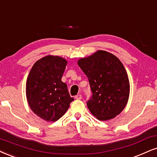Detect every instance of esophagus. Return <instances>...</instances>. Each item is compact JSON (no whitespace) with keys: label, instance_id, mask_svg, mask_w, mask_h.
<instances>
[{"label":"esophagus","instance_id":"34e87169","mask_svg":"<svg viewBox=\"0 0 157 157\" xmlns=\"http://www.w3.org/2000/svg\"><path fill=\"white\" fill-rule=\"evenodd\" d=\"M82 95H81V94H77V95L75 97V98L76 100H81V99H82Z\"/></svg>","mask_w":157,"mask_h":157}]
</instances>
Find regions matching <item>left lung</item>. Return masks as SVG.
I'll return each mask as SVG.
<instances>
[{
  "label": "left lung",
  "mask_w": 157,
  "mask_h": 157,
  "mask_svg": "<svg viewBox=\"0 0 157 157\" xmlns=\"http://www.w3.org/2000/svg\"><path fill=\"white\" fill-rule=\"evenodd\" d=\"M86 74L92 92L87 101L89 110L100 121L113 119L127 105L129 96V81L123 64L106 51L98 50L78 60Z\"/></svg>",
  "instance_id": "8db88e82"
}]
</instances>
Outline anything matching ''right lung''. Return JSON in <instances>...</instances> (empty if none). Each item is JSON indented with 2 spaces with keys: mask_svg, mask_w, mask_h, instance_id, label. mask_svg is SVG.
I'll return each mask as SVG.
<instances>
[{
  "mask_svg": "<svg viewBox=\"0 0 157 157\" xmlns=\"http://www.w3.org/2000/svg\"><path fill=\"white\" fill-rule=\"evenodd\" d=\"M67 62L59 56L47 55L36 61L26 82L28 105L35 114L46 121H56L67 110L73 98L62 82Z\"/></svg>",
  "mask_w": 157,
  "mask_h": 157,
  "instance_id": "1",
  "label": "right lung"
}]
</instances>
